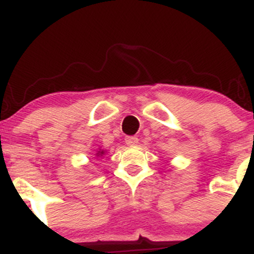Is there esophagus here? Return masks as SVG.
Returning a JSON list of instances; mask_svg holds the SVG:
<instances>
[{"instance_id": "esophagus-1", "label": "esophagus", "mask_w": 254, "mask_h": 254, "mask_svg": "<svg viewBox=\"0 0 254 254\" xmlns=\"http://www.w3.org/2000/svg\"><path fill=\"white\" fill-rule=\"evenodd\" d=\"M125 143L130 145V147H132V145H136L138 143V138H137L136 136H127L125 137Z\"/></svg>"}]
</instances>
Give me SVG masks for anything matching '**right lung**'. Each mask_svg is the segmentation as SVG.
<instances>
[{
	"label": "right lung",
	"mask_w": 254,
	"mask_h": 254,
	"mask_svg": "<svg viewBox=\"0 0 254 254\" xmlns=\"http://www.w3.org/2000/svg\"><path fill=\"white\" fill-rule=\"evenodd\" d=\"M101 154H103V151H101Z\"/></svg>",
	"instance_id": "obj_1"
}]
</instances>
